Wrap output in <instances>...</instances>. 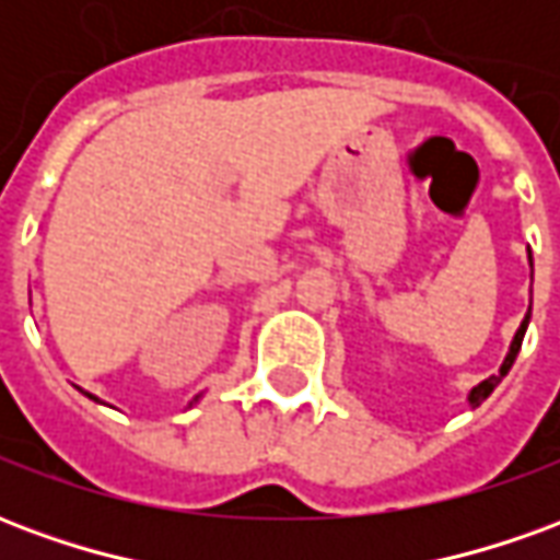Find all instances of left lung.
Returning a JSON list of instances; mask_svg holds the SVG:
<instances>
[{
    "instance_id": "obj_1",
    "label": "left lung",
    "mask_w": 560,
    "mask_h": 560,
    "mask_svg": "<svg viewBox=\"0 0 560 560\" xmlns=\"http://www.w3.org/2000/svg\"><path fill=\"white\" fill-rule=\"evenodd\" d=\"M528 260H530V255H528ZM530 269H534V264H530ZM528 320H530V308H528V315H525V320H522V327L516 329V336H513V345H510V353H506V360H504V365H501V372H498V375H492V377H486L482 384H477V387L470 389V396H468L470 408H477V405H480L482 399H489V393H492V389L498 387V384H501V377H504L506 372H510V365H513L518 348H522V339H525V329H528Z\"/></svg>"
}]
</instances>
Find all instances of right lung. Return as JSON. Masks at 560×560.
<instances>
[{"instance_id":"right-lung-1","label":"right lung","mask_w":560,"mask_h":560,"mask_svg":"<svg viewBox=\"0 0 560 560\" xmlns=\"http://www.w3.org/2000/svg\"><path fill=\"white\" fill-rule=\"evenodd\" d=\"M90 399H95V396H90ZM95 401H98V399H95Z\"/></svg>"}]
</instances>
